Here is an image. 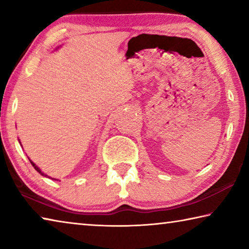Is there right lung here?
Listing matches in <instances>:
<instances>
[{
  "label": "right lung",
  "instance_id": "obj_1",
  "mask_svg": "<svg viewBox=\"0 0 249 249\" xmlns=\"http://www.w3.org/2000/svg\"><path fill=\"white\" fill-rule=\"evenodd\" d=\"M29 161H31V163H32V165H33V167H34V168H35V169H36L37 171H38V172H39V174H40L41 176H45V174H44V172H41V171H40V169H39V168H38V167H37V166L35 165V163H34V162L32 161V160H29Z\"/></svg>",
  "mask_w": 249,
  "mask_h": 249
}]
</instances>
